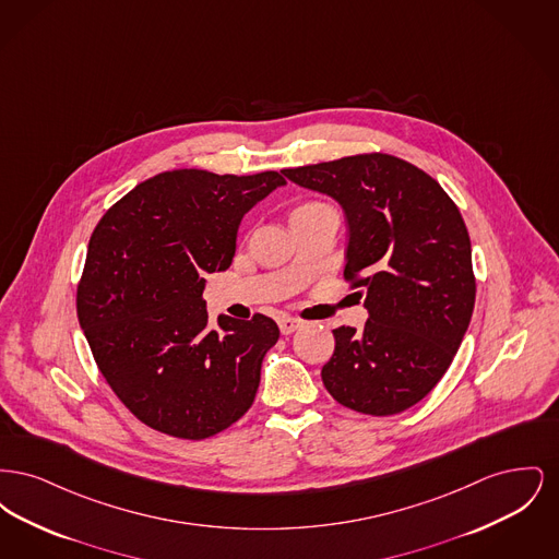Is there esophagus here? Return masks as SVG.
<instances>
[{
	"instance_id": "1",
	"label": "esophagus",
	"mask_w": 559,
	"mask_h": 559,
	"mask_svg": "<svg viewBox=\"0 0 559 559\" xmlns=\"http://www.w3.org/2000/svg\"><path fill=\"white\" fill-rule=\"evenodd\" d=\"M278 326L283 335H292L293 331H297L301 326V320L292 319V317H281L278 319Z\"/></svg>"
}]
</instances>
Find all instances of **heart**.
Listing matches in <instances>:
<instances>
[{
  "label": "heart",
  "mask_w": 559,
  "mask_h": 559,
  "mask_svg": "<svg viewBox=\"0 0 559 559\" xmlns=\"http://www.w3.org/2000/svg\"><path fill=\"white\" fill-rule=\"evenodd\" d=\"M301 207H308V205H301ZM297 210H299V207H297Z\"/></svg>",
  "instance_id": "heart-1"
}]
</instances>
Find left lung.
<instances>
[{"mask_svg": "<svg viewBox=\"0 0 559 559\" xmlns=\"http://www.w3.org/2000/svg\"><path fill=\"white\" fill-rule=\"evenodd\" d=\"M297 187L331 197L347 222L346 278L369 320L333 331L326 392L352 411L385 417L426 399L469 326L472 242L451 197L392 155H356L283 169Z\"/></svg>", "mask_w": 559, "mask_h": 559, "instance_id": "1", "label": "left lung"}]
</instances>
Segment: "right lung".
Instances as JSON below:
<instances>
[{
	"label": "right lung",
	"mask_w": 559,
	"mask_h": 559,
	"mask_svg": "<svg viewBox=\"0 0 559 559\" xmlns=\"http://www.w3.org/2000/svg\"><path fill=\"white\" fill-rule=\"evenodd\" d=\"M285 185L276 171L176 169L138 185L98 222L78 317L110 390L142 424L203 440L253 404L278 326L264 314L212 324L205 274L230 267L240 219Z\"/></svg>",
	"instance_id": "add662e5"
}]
</instances>
